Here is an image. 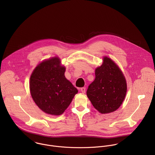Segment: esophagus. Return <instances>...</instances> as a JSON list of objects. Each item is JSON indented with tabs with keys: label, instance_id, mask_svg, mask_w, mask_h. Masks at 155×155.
Here are the masks:
<instances>
[{
	"label": "esophagus",
	"instance_id": "34e87169",
	"mask_svg": "<svg viewBox=\"0 0 155 155\" xmlns=\"http://www.w3.org/2000/svg\"><path fill=\"white\" fill-rule=\"evenodd\" d=\"M80 89H81V91L82 93H85L86 88H85V87H82V88H81Z\"/></svg>",
	"mask_w": 155,
	"mask_h": 155
}]
</instances>
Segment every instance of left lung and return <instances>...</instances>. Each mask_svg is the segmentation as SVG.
<instances>
[{
  "instance_id": "left-lung-1",
  "label": "left lung",
  "mask_w": 155,
  "mask_h": 155,
  "mask_svg": "<svg viewBox=\"0 0 155 155\" xmlns=\"http://www.w3.org/2000/svg\"><path fill=\"white\" fill-rule=\"evenodd\" d=\"M95 80L89 85L87 94L93 106L101 113L116 110L127 93L125 78L118 66L107 57L95 69Z\"/></svg>"
}]
</instances>
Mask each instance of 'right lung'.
Listing matches in <instances>:
<instances>
[{
	"label": "right lung",
	"mask_w": 155,
	"mask_h": 155,
	"mask_svg": "<svg viewBox=\"0 0 155 155\" xmlns=\"http://www.w3.org/2000/svg\"><path fill=\"white\" fill-rule=\"evenodd\" d=\"M58 58L43 61L33 71L30 80L31 97L45 113L61 114L71 103L78 91L65 76L64 67Z\"/></svg>",
	"instance_id": "add662e5"
}]
</instances>
